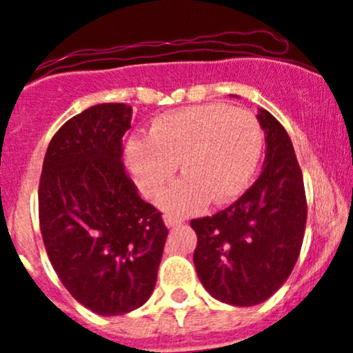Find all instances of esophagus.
Wrapping results in <instances>:
<instances>
[{
  "instance_id": "esophagus-1",
  "label": "esophagus",
  "mask_w": 353,
  "mask_h": 353,
  "mask_svg": "<svg viewBox=\"0 0 353 353\" xmlns=\"http://www.w3.org/2000/svg\"><path fill=\"white\" fill-rule=\"evenodd\" d=\"M164 223H165V226H168V228H174V226H179V224L183 223V219L176 218V216L168 214V216H164Z\"/></svg>"
}]
</instances>
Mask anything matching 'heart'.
<instances>
[{
	"instance_id": "1",
	"label": "heart",
	"mask_w": 353,
	"mask_h": 353,
	"mask_svg": "<svg viewBox=\"0 0 353 353\" xmlns=\"http://www.w3.org/2000/svg\"><path fill=\"white\" fill-rule=\"evenodd\" d=\"M265 135L258 119L243 108L224 103L185 107L161 115L147 139H132L125 157L142 194L161 192L181 164L184 177L161 197L170 214H192L209 199L223 204L250 188Z\"/></svg>"
}]
</instances>
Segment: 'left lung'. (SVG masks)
<instances>
[{"instance_id": "obj_1", "label": "left lung", "mask_w": 353, "mask_h": 353, "mask_svg": "<svg viewBox=\"0 0 353 353\" xmlns=\"http://www.w3.org/2000/svg\"><path fill=\"white\" fill-rule=\"evenodd\" d=\"M266 154L254 184L230 208L192 219L194 266L204 288L223 303L253 307L285 283L307 224V197L295 149L280 122L258 110Z\"/></svg>"}]
</instances>
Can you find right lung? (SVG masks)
<instances>
[{
	"mask_svg": "<svg viewBox=\"0 0 353 353\" xmlns=\"http://www.w3.org/2000/svg\"><path fill=\"white\" fill-rule=\"evenodd\" d=\"M132 107L99 103L60 127L38 188L45 250L58 278L97 315H125L152 295L168 228L122 162Z\"/></svg>",
	"mask_w": 353,
	"mask_h": 353,
	"instance_id": "obj_1",
	"label": "right lung"
}]
</instances>
